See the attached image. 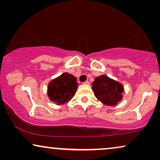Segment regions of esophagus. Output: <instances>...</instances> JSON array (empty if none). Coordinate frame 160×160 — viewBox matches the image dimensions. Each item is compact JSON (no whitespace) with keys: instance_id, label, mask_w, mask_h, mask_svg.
<instances>
[{"instance_id":"34e87169","label":"esophagus","mask_w":160,"mask_h":160,"mask_svg":"<svg viewBox=\"0 0 160 160\" xmlns=\"http://www.w3.org/2000/svg\"><path fill=\"white\" fill-rule=\"evenodd\" d=\"M83 84H85V85H89V82H88V81H87V82H85L83 83Z\"/></svg>"}]
</instances>
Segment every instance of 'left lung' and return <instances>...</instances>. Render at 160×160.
Listing matches in <instances>:
<instances>
[{"label":"left lung","mask_w":160,"mask_h":160,"mask_svg":"<svg viewBox=\"0 0 160 160\" xmlns=\"http://www.w3.org/2000/svg\"><path fill=\"white\" fill-rule=\"evenodd\" d=\"M92 85L96 98L106 106H114L123 98V85L106 75L98 76Z\"/></svg>","instance_id":"8db88e82"}]
</instances>
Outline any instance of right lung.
Instances as JSON below:
<instances>
[{
  "label": "right lung",
  "mask_w": 160,
  "mask_h": 160,
  "mask_svg": "<svg viewBox=\"0 0 160 160\" xmlns=\"http://www.w3.org/2000/svg\"><path fill=\"white\" fill-rule=\"evenodd\" d=\"M76 81L75 76L68 73H63L50 81L47 87V95L49 100L58 106L68 102L75 95L78 88Z\"/></svg>",
  "instance_id": "1"
}]
</instances>
